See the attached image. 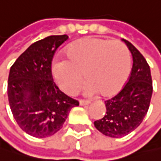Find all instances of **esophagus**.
<instances>
[{"label": "esophagus", "mask_w": 161, "mask_h": 161, "mask_svg": "<svg viewBox=\"0 0 161 161\" xmlns=\"http://www.w3.org/2000/svg\"><path fill=\"white\" fill-rule=\"evenodd\" d=\"M79 103H80V105H88L89 103H90L89 101H87V100H82V99L80 100Z\"/></svg>", "instance_id": "obj_1"}]
</instances>
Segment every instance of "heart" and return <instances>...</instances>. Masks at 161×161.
Instances as JSON below:
<instances>
[{
    "label": "heart",
    "mask_w": 161,
    "mask_h": 161,
    "mask_svg": "<svg viewBox=\"0 0 161 161\" xmlns=\"http://www.w3.org/2000/svg\"><path fill=\"white\" fill-rule=\"evenodd\" d=\"M66 58L52 63L53 80L67 94H76L85 80V93L113 96L121 90L129 78L131 56L119 40L86 37L70 44ZM84 76H83V74Z\"/></svg>",
    "instance_id": "obj_1"
}]
</instances>
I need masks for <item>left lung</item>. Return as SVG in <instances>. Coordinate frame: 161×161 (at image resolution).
Masks as SVG:
<instances>
[{
  "instance_id": "8db88e82",
  "label": "left lung",
  "mask_w": 161,
  "mask_h": 161,
  "mask_svg": "<svg viewBox=\"0 0 161 161\" xmlns=\"http://www.w3.org/2000/svg\"><path fill=\"white\" fill-rule=\"evenodd\" d=\"M123 41L133 57V67L126 85L113 98L105 100L106 113L94 126L100 133L120 138L134 131L148 112L152 95V79L149 65L133 44Z\"/></svg>"
}]
</instances>
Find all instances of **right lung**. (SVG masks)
Listing matches in <instances>:
<instances>
[{
    "instance_id": "obj_1",
    "label": "right lung",
    "mask_w": 161,
    "mask_h": 161,
    "mask_svg": "<svg viewBox=\"0 0 161 161\" xmlns=\"http://www.w3.org/2000/svg\"><path fill=\"white\" fill-rule=\"evenodd\" d=\"M68 36L51 35L32 43L10 69L8 98L19 127L33 137L52 136L62 128L79 101L62 92L51 67L57 48Z\"/></svg>"
}]
</instances>
